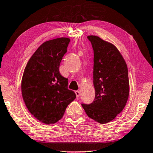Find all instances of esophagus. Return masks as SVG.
Here are the masks:
<instances>
[{"label": "esophagus", "mask_w": 153, "mask_h": 153, "mask_svg": "<svg viewBox=\"0 0 153 153\" xmlns=\"http://www.w3.org/2000/svg\"><path fill=\"white\" fill-rule=\"evenodd\" d=\"M75 93H76V97H79V95H80V91H76Z\"/></svg>", "instance_id": "obj_1"}]
</instances>
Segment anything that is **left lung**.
<instances>
[{
	"instance_id": "left-lung-1",
	"label": "left lung",
	"mask_w": 153,
	"mask_h": 153,
	"mask_svg": "<svg viewBox=\"0 0 153 153\" xmlns=\"http://www.w3.org/2000/svg\"><path fill=\"white\" fill-rule=\"evenodd\" d=\"M87 38L94 53L95 97L91 104L82 106L91 119L106 124L115 119L126 106L129 95L128 68L115 45L96 36H88Z\"/></svg>"
}]
</instances>
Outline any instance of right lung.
Here are the masks:
<instances>
[{
	"label": "right lung",
	"instance_id": "add662e5",
	"mask_svg": "<svg viewBox=\"0 0 153 153\" xmlns=\"http://www.w3.org/2000/svg\"><path fill=\"white\" fill-rule=\"evenodd\" d=\"M69 42L68 38H58L42 43L29 59L22 76L25 104L31 115L46 124L60 120L76 97L68 89V79L59 71Z\"/></svg>",
	"mask_w": 153,
	"mask_h": 153
}]
</instances>
